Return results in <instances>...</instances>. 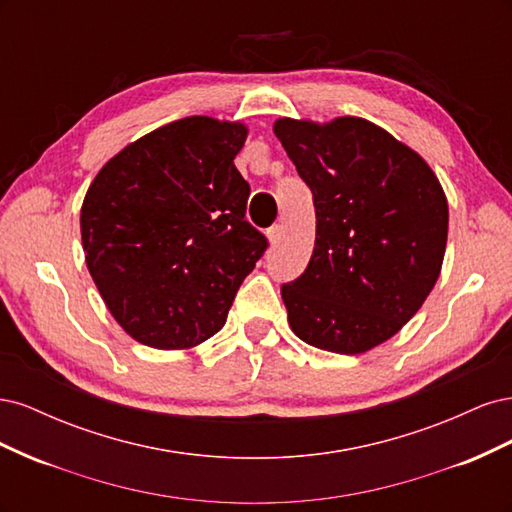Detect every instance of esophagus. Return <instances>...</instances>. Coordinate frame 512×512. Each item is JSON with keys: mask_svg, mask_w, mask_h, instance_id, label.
Masks as SVG:
<instances>
[{"mask_svg": "<svg viewBox=\"0 0 512 512\" xmlns=\"http://www.w3.org/2000/svg\"><path fill=\"white\" fill-rule=\"evenodd\" d=\"M282 232H284V228L280 226V224H275V226H271L269 230H267V237H269V243L275 247L277 243L282 241Z\"/></svg>", "mask_w": 512, "mask_h": 512, "instance_id": "34e87169", "label": "esophagus"}]
</instances>
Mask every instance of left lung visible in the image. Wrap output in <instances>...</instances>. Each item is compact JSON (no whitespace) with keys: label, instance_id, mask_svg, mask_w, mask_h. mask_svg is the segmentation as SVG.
Returning <instances> with one entry per match:
<instances>
[{"label":"left lung","instance_id":"left-lung-1","mask_svg":"<svg viewBox=\"0 0 512 512\" xmlns=\"http://www.w3.org/2000/svg\"><path fill=\"white\" fill-rule=\"evenodd\" d=\"M314 194L316 241L305 273L282 286L305 344L363 354L384 344L436 286L448 200L431 166L363 117L273 123Z\"/></svg>","mask_w":512,"mask_h":512}]
</instances>
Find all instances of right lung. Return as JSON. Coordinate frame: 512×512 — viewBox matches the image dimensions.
Wrapping results in <instances>:
<instances>
[{"instance_id":"right-lung-1","label":"right lung","mask_w":512,"mask_h":512,"mask_svg":"<svg viewBox=\"0 0 512 512\" xmlns=\"http://www.w3.org/2000/svg\"><path fill=\"white\" fill-rule=\"evenodd\" d=\"M247 126L183 117L123 147L81 207L87 269L138 344L188 350L218 333L265 254L245 222L250 185L235 166Z\"/></svg>"}]
</instances>
